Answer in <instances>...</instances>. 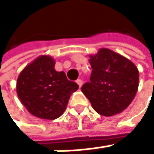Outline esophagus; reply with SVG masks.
Listing matches in <instances>:
<instances>
[{"mask_svg": "<svg viewBox=\"0 0 154 154\" xmlns=\"http://www.w3.org/2000/svg\"><path fill=\"white\" fill-rule=\"evenodd\" d=\"M76 83H78V85L79 86V88H81L82 85H83V81L81 79H78V80H76Z\"/></svg>", "mask_w": 154, "mask_h": 154, "instance_id": "obj_1", "label": "esophagus"}]
</instances>
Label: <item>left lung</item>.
I'll list each match as a JSON object with an SVG mask.
<instances>
[{
    "instance_id": "obj_1",
    "label": "left lung",
    "mask_w": 154,
    "mask_h": 154,
    "mask_svg": "<svg viewBox=\"0 0 154 154\" xmlns=\"http://www.w3.org/2000/svg\"><path fill=\"white\" fill-rule=\"evenodd\" d=\"M92 72L81 91L99 115H118L132 103L139 88V70L128 58L102 48L90 55Z\"/></svg>"
}]
</instances>
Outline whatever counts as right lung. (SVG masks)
<instances>
[{"mask_svg": "<svg viewBox=\"0 0 154 154\" xmlns=\"http://www.w3.org/2000/svg\"><path fill=\"white\" fill-rule=\"evenodd\" d=\"M55 61L40 55L21 71L16 82L20 102L32 116L47 120L60 117L79 85L67 79L64 72L54 69Z\"/></svg>", "mask_w": 154, "mask_h": 154, "instance_id": "add662e5", "label": "right lung"}]
</instances>
